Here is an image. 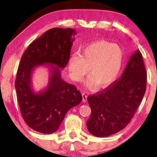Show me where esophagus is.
I'll use <instances>...</instances> for the list:
<instances>
[{"mask_svg": "<svg viewBox=\"0 0 157 157\" xmlns=\"http://www.w3.org/2000/svg\"><path fill=\"white\" fill-rule=\"evenodd\" d=\"M82 101L83 102H86L87 101V95L85 94H82Z\"/></svg>", "mask_w": 157, "mask_h": 157, "instance_id": "esophagus-1", "label": "esophagus"}]
</instances>
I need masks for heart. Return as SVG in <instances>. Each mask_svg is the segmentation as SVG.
I'll list each match as a JSON object with an SVG mask.
<instances>
[{"label": "heart", "instance_id": "heart-1", "mask_svg": "<svg viewBox=\"0 0 157 157\" xmlns=\"http://www.w3.org/2000/svg\"><path fill=\"white\" fill-rule=\"evenodd\" d=\"M124 62V52L116 44L98 41L89 44L82 50L80 55L73 54L68 62L71 78L82 82L89 73L91 77L85 85L93 89L99 86L107 88L118 78Z\"/></svg>", "mask_w": 157, "mask_h": 157}]
</instances>
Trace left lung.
I'll return each mask as SVG.
<instances>
[{
  "label": "left lung",
  "mask_w": 157,
  "mask_h": 157,
  "mask_svg": "<svg viewBox=\"0 0 157 157\" xmlns=\"http://www.w3.org/2000/svg\"><path fill=\"white\" fill-rule=\"evenodd\" d=\"M147 73L139 50L133 54L120 78L97 94L87 98L91 114L89 132L107 137L123 129L131 121L146 91Z\"/></svg>",
  "instance_id": "obj_1"
}]
</instances>
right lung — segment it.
<instances>
[{"label": "right lung", "instance_id": "right-lung-1", "mask_svg": "<svg viewBox=\"0 0 157 157\" xmlns=\"http://www.w3.org/2000/svg\"><path fill=\"white\" fill-rule=\"evenodd\" d=\"M75 30L55 28L29 45L18 66L15 89L21 113L26 124L34 131L52 134L59 129L68 111L82 100L76 87L61 77V68L67 65ZM47 65L49 81L46 89L34 92L31 88L34 69Z\"/></svg>", "mask_w": 157, "mask_h": 157}]
</instances>
